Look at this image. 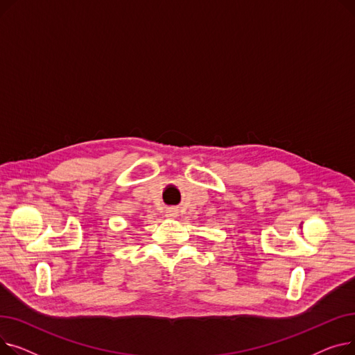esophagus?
Wrapping results in <instances>:
<instances>
[{"mask_svg":"<svg viewBox=\"0 0 355 355\" xmlns=\"http://www.w3.org/2000/svg\"><path fill=\"white\" fill-rule=\"evenodd\" d=\"M166 217L175 218V217H177V210H175V209H168V210H166Z\"/></svg>","mask_w":355,"mask_h":355,"instance_id":"esophagus-1","label":"esophagus"}]
</instances>
